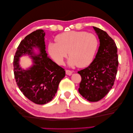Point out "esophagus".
<instances>
[{"instance_id": "1", "label": "esophagus", "mask_w": 133, "mask_h": 133, "mask_svg": "<svg viewBox=\"0 0 133 133\" xmlns=\"http://www.w3.org/2000/svg\"><path fill=\"white\" fill-rule=\"evenodd\" d=\"M72 71H71V70H66V74L68 75H71L72 74Z\"/></svg>"}]
</instances>
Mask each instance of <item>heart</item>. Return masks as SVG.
<instances>
[{
	"label": "heart",
	"instance_id": "1",
	"mask_svg": "<svg viewBox=\"0 0 133 133\" xmlns=\"http://www.w3.org/2000/svg\"><path fill=\"white\" fill-rule=\"evenodd\" d=\"M55 41L56 43H50L48 46L53 60L62 65L68 52L69 64L81 68L91 63L99 47L96 35L86 31H69L56 35Z\"/></svg>",
	"mask_w": 133,
	"mask_h": 133
}]
</instances>
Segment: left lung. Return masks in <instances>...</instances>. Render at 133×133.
<instances>
[{"label":"left lung","mask_w":133,"mask_h":133,"mask_svg":"<svg viewBox=\"0 0 133 133\" xmlns=\"http://www.w3.org/2000/svg\"><path fill=\"white\" fill-rule=\"evenodd\" d=\"M93 28L99 39L100 46L90 66L78 71L82 78L78 91L87 101L97 102L112 89L117 73L118 57L113 39L103 30Z\"/></svg>","instance_id":"obj_1"}]
</instances>
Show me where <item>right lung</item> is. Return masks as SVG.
<instances>
[{
	"label": "right lung",
	"instance_id": "right-lung-1",
	"mask_svg": "<svg viewBox=\"0 0 133 133\" xmlns=\"http://www.w3.org/2000/svg\"><path fill=\"white\" fill-rule=\"evenodd\" d=\"M45 33L38 30L27 35L20 43L14 58V73L17 85L23 94L38 104H44L51 101L57 91L59 84L65 77L64 69L47 57L44 42ZM34 47L40 51L35 56ZM31 55L33 66L27 70L19 66V58Z\"/></svg>",
	"mask_w": 133,
	"mask_h": 133
}]
</instances>
